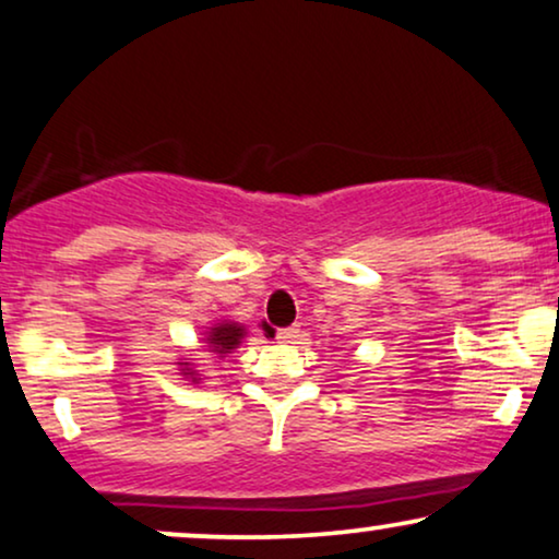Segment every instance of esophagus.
Instances as JSON below:
<instances>
[{
  "label": "esophagus",
  "instance_id": "34e87169",
  "mask_svg": "<svg viewBox=\"0 0 559 559\" xmlns=\"http://www.w3.org/2000/svg\"><path fill=\"white\" fill-rule=\"evenodd\" d=\"M278 343H296L301 337V330L299 324H294V328H286V330H278Z\"/></svg>",
  "mask_w": 559,
  "mask_h": 559
}]
</instances>
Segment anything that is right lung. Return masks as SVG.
I'll list each match as a JSON object with an SVG mask.
<instances>
[{"mask_svg": "<svg viewBox=\"0 0 559 559\" xmlns=\"http://www.w3.org/2000/svg\"><path fill=\"white\" fill-rule=\"evenodd\" d=\"M201 350L206 353L209 358H214V361H224V358L229 356V353H235V348H239V343L247 337V328L239 322H231V320H222L216 324H211L206 328V332H201ZM178 371L180 377L186 381H193V384H201L203 373L195 369L193 366V358L182 356L178 358Z\"/></svg>", "mask_w": 559, "mask_h": 559, "instance_id": "right-lung-1", "label": "right lung"}]
</instances>
